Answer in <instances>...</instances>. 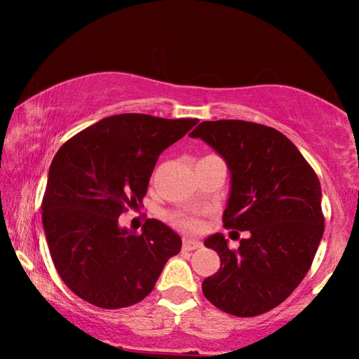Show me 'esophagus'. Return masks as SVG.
<instances>
[{
	"label": "esophagus",
	"instance_id": "obj_1",
	"mask_svg": "<svg viewBox=\"0 0 359 359\" xmlns=\"http://www.w3.org/2000/svg\"><path fill=\"white\" fill-rule=\"evenodd\" d=\"M201 243L199 240H194V238H184L183 240V250L186 252H191V250H196V248H201Z\"/></svg>",
	"mask_w": 359,
	"mask_h": 359
}]
</instances>
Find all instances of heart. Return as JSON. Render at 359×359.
I'll return each mask as SVG.
<instances>
[{"label": "heart", "instance_id": "1", "mask_svg": "<svg viewBox=\"0 0 359 359\" xmlns=\"http://www.w3.org/2000/svg\"><path fill=\"white\" fill-rule=\"evenodd\" d=\"M175 224L178 225L180 229L183 230H198L201 227L199 220L194 217H184V215H180V217H175Z\"/></svg>", "mask_w": 359, "mask_h": 359}]
</instances>
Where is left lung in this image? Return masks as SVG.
<instances>
[{
    "label": "left lung",
    "mask_w": 359,
    "mask_h": 359,
    "mask_svg": "<svg viewBox=\"0 0 359 359\" xmlns=\"http://www.w3.org/2000/svg\"><path fill=\"white\" fill-rule=\"evenodd\" d=\"M189 137L212 147L232 175L224 227L248 232L237 250L222 233L205 238L220 268L203 281L204 296L230 316H262L286 301L311 269L323 235L320 181L273 127L205 121Z\"/></svg>",
    "instance_id": "obj_1"
}]
</instances>
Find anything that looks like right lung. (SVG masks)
<instances>
[{"label": "right lung", "mask_w": 359, "mask_h": 359, "mask_svg": "<svg viewBox=\"0 0 359 359\" xmlns=\"http://www.w3.org/2000/svg\"><path fill=\"white\" fill-rule=\"evenodd\" d=\"M198 119L117 114L78 132L48 168L42 224L62 281L101 309L129 307L145 299L181 238L147 219L142 233L119 227V215L139 208L161 151Z\"/></svg>", "instance_id": "right-lung-1"}]
</instances>
